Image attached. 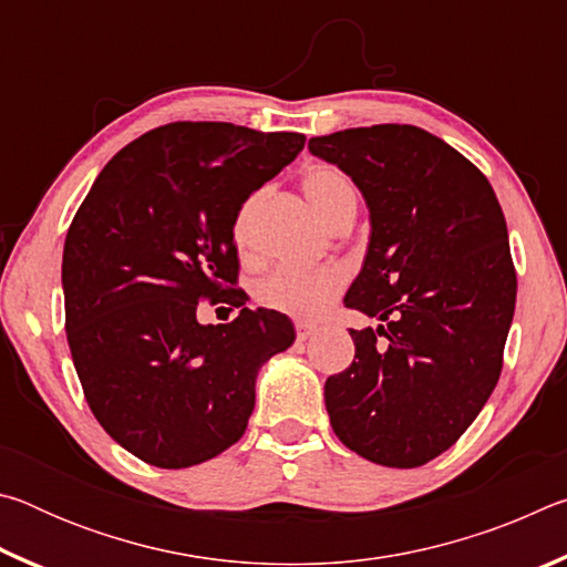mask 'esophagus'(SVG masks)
Instances as JSON below:
<instances>
[{
	"label": "esophagus",
	"mask_w": 567,
	"mask_h": 567,
	"mask_svg": "<svg viewBox=\"0 0 567 567\" xmlns=\"http://www.w3.org/2000/svg\"><path fill=\"white\" fill-rule=\"evenodd\" d=\"M295 330H297V340L305 342V340H310L315 332H318V324L305 322V320H297V322H295Z\"/></svg>",
	"instance_id": "esophagus-1"
}]
</instances>
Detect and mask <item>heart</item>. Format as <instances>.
Returning a JSON list of instances; mask_svg holds the SVG:
<instances>
[{
  "mask_svg": "<svg viewBox=\"0 0 567 567\" xmlns=\"http://www.w3.org/2000/svg\"><path fill=\"white\" fill-rule=\"evenodd\" d=\"M305 197L310 199L324 223L334 227L342 217L358 209V192L352 179L340 167L315 165L302 177ZM265 192L249 195L235 217L233 233L239 247H247L252 239V227L257 209H260ZM350 282V270L340 262H328L318 267H277L257 287V300L267 310L290 315L297 320H318L330 310L332 302L342 295Z\"/></svg>",
  "mask_w": 567,
  "mask_h": 567,
  "instance_id": "b5f03b06",
  "label": "heart"
}]
</instances>
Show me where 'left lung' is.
<instances>
[{"instance_id": "8db88e82", "label": "left lung", "mask_w": 567, "mask_h": 567, "mask_svg": "<svg viewBox=\"0 0 567 567\" xmlns=\"http://www.w3.org/2000/svg\"><path fill=\"white\" fill-rule=\"evenodd\" d=\"M370 207V245L344 307L354 360L324 382L334 435L388 467H420L473 425L503 370L517 277L501 203L473 162L412 124L310 140Z\"/></svg>"}]
</instances>
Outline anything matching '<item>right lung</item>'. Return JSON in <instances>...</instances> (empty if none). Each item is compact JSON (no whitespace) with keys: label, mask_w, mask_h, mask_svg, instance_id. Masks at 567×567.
<instances>
[{"label":"right lung","mask_w":567,"mask_h":567,"mask_svg":"<svg viewBox=\"0 0 567 567\" xmlns=\"http://www.w3.org/2000/svg\"><path fill=\"white\" fill-rule=\"evenodd\" d=\"M305 134L172 122L120 150L64 239V328L92 415L150 465L179 470L245 435L255 378L295 342L237 290L235 217L297 157ZM203 299L243 306L199 326Z\"/></svg>","instance_id":"1"}]
</instances>
